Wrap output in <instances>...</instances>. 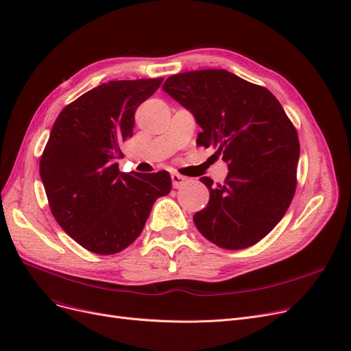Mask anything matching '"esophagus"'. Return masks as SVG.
<instances>
[{"instance_id":"obj_1","label":"esophagus","mask_w":351,"mask_h":351,"mask_svg":"<svg viewBox=\"0 0 351 351\" xmlns=\"http://www.w3.org/2000/svg\"><path fill=\"white\" fill-rule=\"evenodd\" d=\"M171 181H173V187L174 189H178L181 186H184L187 183V178L184 176H180L177 173H173L171 174Z\"/></svg>"}]
</instances>
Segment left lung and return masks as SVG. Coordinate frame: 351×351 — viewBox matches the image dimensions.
I'll return each instance as SVG.
<instances>
[{
  "label": "left lung",
  "mask_w": 351,
  "mask_h": 351,
  "mask_svg": "<svg viewBox=\"0 0 351 351\" xmlns=\"http://www.w3.org/2000/svg\"><path fill=\"white\" fill-rule=\"evenodd\" d=\"M190 110L202 132L197 144L216 149L228 164L221 184L202 177L207 206L195 228L223 249L258 243L279 223L297 189L300 141L276 97L224 69L170 76L162 86Z\"/></svg>",
  "instance_id": "left-lung-1"
}]
</instances>
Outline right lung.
<instances>
[{
	"label": "right lung",
	"mask_w": 351,
	"mask_h": 351,
	"mask_svg": "<svg viewBox=\"0 0 351 351\" xmlns=\"http://www.w3.org/2000/svg\"><path fill=\"white\" fill-rule=\"evenodd\" d=\"M158 79L112 80L83 93L56 119L40 158V177L62 229L85 249L114 255L141 234L158 197L171 191L167 171L121 173V144L132 136L136 108Z\"/></svg>",
	"instance_id": "1"
}]
</instances>
